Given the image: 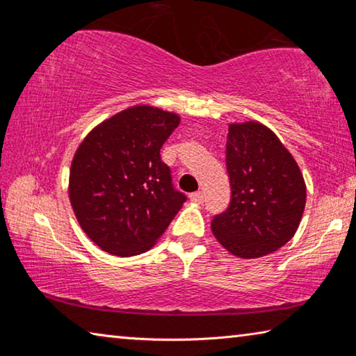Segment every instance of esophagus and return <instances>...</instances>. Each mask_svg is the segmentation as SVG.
<instances>
[{"mask_svg": "<svg viewBox=\"0 0 356 356\" xmlns=\"http://www.w3.org/2000/svg\"><path fill=\"white\" fill-rule=\"evenodd\" d=\"M190 200H191L193 202H196V204H201V202L204 201V195H202V191H195V193H191V195H190Z\"/></svg>", "mask_w": 356, "mask_h": 356, "instance_id": "1", "label": "esophagus"}]
</instances>
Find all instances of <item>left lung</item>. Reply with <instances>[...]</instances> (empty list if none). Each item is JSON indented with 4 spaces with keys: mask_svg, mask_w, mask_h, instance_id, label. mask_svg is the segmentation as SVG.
<instances>
[{
    "mask_svg": "<svg viewBox=\"0 0 356 356\" xmlns=\"http://www.w3.org/2000/svg\"><path fill=\"white\" fill-rule=\"evenodd\" d=\"M231 204L212 232L232 256L257 259L281 248L300 226L306 184L297 161L267 125L231 122L226 141Z\"/></svg>",
    "mask_w": 356,
    "mask_h": 356,
    "instance_id": "left-lung-1",
    "label": "left lung"
}]
</instances>
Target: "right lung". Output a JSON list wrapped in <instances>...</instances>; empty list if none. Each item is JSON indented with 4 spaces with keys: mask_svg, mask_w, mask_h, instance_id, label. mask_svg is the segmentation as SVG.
I'll return each instance as SVG.
<instances>
[{
    "mask_svg": "<svg viewBox=\"0 0 356 356\" xmlns=\"http://www.w3.org/2000/svg\"><path fill=\"white\" fill-rule=\"evenodd\" d=\"M179 124L177 113L135 105L95 125L78 146L69 200L83 232L108 254L149 251L182 209L185 196L160 159Z\"/></svg>",
    "mask_w": 356,
    "mask_h": 356,
    "instance_id": "1",
    "label": "right lung"
}]
</instances>
